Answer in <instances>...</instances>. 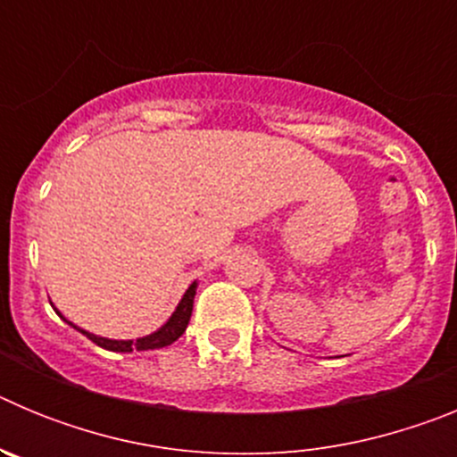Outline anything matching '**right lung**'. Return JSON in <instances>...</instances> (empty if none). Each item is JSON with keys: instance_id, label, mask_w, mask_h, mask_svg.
<instances>
[{"instance_id": "1", "label": "right lung", "mask_w": 457, "mask_h": 457, "mask_svg": "<svg viewBox=\"0 0 457 457\" xmlns=\"http://www.w3.org/2000/svg\"><path fill=\"white\" fill-rule=\"evenodd\" d=\"M196 286L199 284L194 281V284L185 290V295L180 297L179 306H176V311L171 313V318H169V320L164 322V325L160 327L157 332L146 334V337H141V338H135V341H132V338H128V341H119V338H104V337H98V334H91V332H87V329H82V327L75 325V322L66 320V318L59 313V309H54V311L59 313V318H62V320H66L68 325L75 327L78 332H82L84 337L91 338L96 345H100V348H104V350H112V353H132V350H139V353H144V350H160V348H167V345H171L173 341H179V338L185 334V329H187L189 318H192V306H194V295H196Z\"/></svg>"}]
</instances>
